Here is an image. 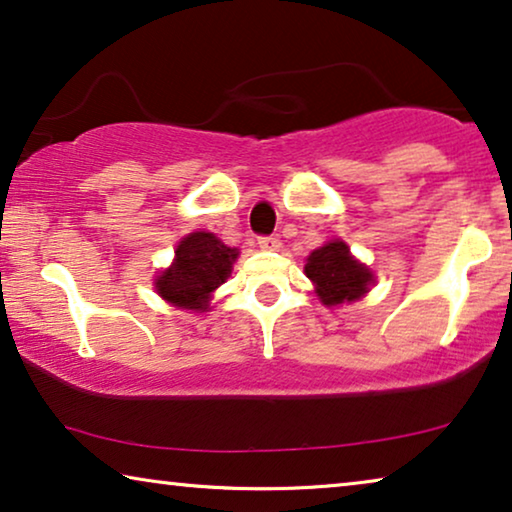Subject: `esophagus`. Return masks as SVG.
Listing matches in <instances>:
<instances>
[{
  "label": "esophagus",
  "mask_w": 512,
  "mask_h": 512,
  "mask_svg": "<svg viewBox=\"0 0 512 512\" xmlns=\"http://www.w3.org/2000/svg\"><path fill=\"white\" fill-rule=\"evenodd\" d=\"M259 248L262 250H276L280 248V239L278 236H259Z\"/></svg>",
  "instance_id": "1"
}]
</instances>
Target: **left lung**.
<instances>
[{"instance_id": "8db88e82", "label": "left lung", "mask_w": 512, "mask_h": 512, "mask_svg": "<svg viewBox=\"0 0 512 512\" xmlns=\"http://www.w3.org/2000/svg\"><path fill=\"white\" fill-rule=\"evenodd\" d=\"M305 276L312 280L315 294L324 305L361 299L375 282L372 271L352 257L345 241H329L312 250L305 264Z\"/></svg>"}]
</instances>
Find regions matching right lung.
<instances>
[{
    "label": "right lung",
    "instance_id": "add662e5",
    "mask_svg": "<svg viewBox=\"0 0 512 512\" xmlns=\"http://www.w3.org/2000/svg\"><path fill=\"white\" fill-rule=\"evenodd\" d=\"M239 250L225 246L216 234L193 232L179 241L174 262L156 276V292L183 310H209L211 294L230 278Z\"/></svg>",
    "mask_w": 512,
    "mask_h": 512
}]
</instances>
